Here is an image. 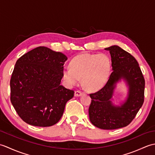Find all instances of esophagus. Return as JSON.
I'll return each mask as SVG.
<instances>
[{"mask_svg":"<svg viewBox=\"0 0 155 155\" xmlns=\"http://www.w3.org/2000/svg\"><path fill=\"white\" fill-rule=\"evenodd\" d=\"M83 94V93L80 91H76L74 92V96L75 97H80L81 95Z\"/></svg>","mask_w":155,"mask_h":155,"instance_id":"esophagus-1","label":"esophagus"}]
</instances>
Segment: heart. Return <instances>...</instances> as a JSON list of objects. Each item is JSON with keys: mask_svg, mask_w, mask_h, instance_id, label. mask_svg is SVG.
Listing matches in <instances>:
<instances>
[{"mask_svg": "<svg viewBox=\"0 0 155 155\" xmlns=\"http://www.w3.org/2000/svg\"><path fill=\"white\" fill-rule=\"evenodd\" d=\"M70 68L64 69L62 77L69 86L76 85L82 78L87 90L94 91L104 86L110 70V60L104 54H81L72 59Z\"/></svg>", "mask_w": 155, "mask_h": 155, "instance_id": "1", "label": "heart"}]
</instances>
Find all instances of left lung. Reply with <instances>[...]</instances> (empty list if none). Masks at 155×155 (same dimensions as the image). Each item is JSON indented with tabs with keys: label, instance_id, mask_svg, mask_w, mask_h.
<instances>
[{
	"label": "left lung",
	"instance_id": "left-lung-1",
	"mask_svg": "<svg viewBox=\"0 0 155 155\" xmlns=\"http://www.w3.org/2000/svg\"><path fill=\"white\" fill-rule=\"evenodd\" d=\"M110 52L113 72L101 90L90 94V120L101 129L113 130L127 127L143 106L145 81L137 60L117 45L104 48ZM122 78L129 85L127 99L120 106H114L110 99L116 84Z\"/></svg>",
	"mask_w": 155,
	"mask_h": 155
}]
</instances>
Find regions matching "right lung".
<instances>
[{"label": "right lung", "instance_id": "1", "mask_svg": "<svg viewBox=\"0 0 155 155\" xmlns=\"http://www.w3.org/2000/svg\"><path fill=\"white\" fill-rule=\"evenodd\" d=\"M67 56L38 47L16 61L12 73L11 101L21 119L36 127L57 123L74 92L61 85Z\"/></svg>", "mask_w": 155, "mask_h": 155}]
</instances>
